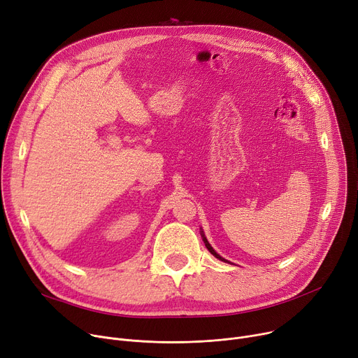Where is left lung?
Instances as JSON below:
<instances>
[{
	"instance_id": "1",
	"label": "left lung",
	"mask_w": 358,
	"mask_h": 358,
	"mask_svg": "<svg viewBox=\"0 0 358 358\" xmlns=\"http://www.w3.org/2000/svg\"><path fill=\"white\" fill-rule=\"evenodd\" d=\"M201 237H203V241H204V244H206L207 250H208V251H210V252H211V254H213V255H214L215 258H218V259H220V262H224V263H230V262H229V259H225L224 257H221V255H220V254H218V252H217V251H215V250H214V248L211 247V244L208 243V240H207V237H206V234H204L203 229H201Z\"/></svg>"
}]
</instances>
